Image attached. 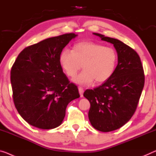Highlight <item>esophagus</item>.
<instances>
[{
	"label": "esophagus",
	"instance_id": "esophagus-1",
	"mask_svg": "<svg viewBox=\"0 0 156 156\" xmlns=\"http://www.w3.org/2000/svg\"><path fill=\"white\" fill-rule=\"evenodd\" d=\"M78 90H79V93H80V97H82L83 96V92H84V89H83V87H78Z\"/></svg>",
	"mask_w": 156,
	"mask_h": 156
}]
</instances>
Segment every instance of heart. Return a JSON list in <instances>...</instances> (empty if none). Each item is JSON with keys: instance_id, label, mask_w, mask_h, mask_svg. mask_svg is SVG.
<instances>
[{"instance_id": "1", "label": "heart", "mask_w": 156, "mask_h": 156, "mask_svg": "<svg viewBox=\"0 0 156 156\" xmlns=\"http://www.w3.org/2000/svg\"><path fill=\"white\" fill-rule=\"evenodd\" d=\"M62 70L73 78L80 69H84L73 79L80 85L103 83L113 75L118 62V54L114 48L92 41L74 44L73 50L64 48L59 55Z\"/></svg>"}]
</instances>
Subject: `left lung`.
Masks as SVG:
<instances>
[{"instance_id": "obj_1", "label": "left lung", "mask_w": 156, "mask_h": 156, "mask_svg": "<svg viewBox=\"0 0 156 156\" xmlns=\"http://www.w3.org/2000/svg\"><path fill=\"white\" fill-rule=\"evenodd\" d=\"M101 40L113 44L118 62L113 75L94 90H86L83 96L89 100V120L99 131L119 129L135 112L142 92L145 76L140 57L134 49L115 38L94 33Z\"/></svg>"}]
</instances>
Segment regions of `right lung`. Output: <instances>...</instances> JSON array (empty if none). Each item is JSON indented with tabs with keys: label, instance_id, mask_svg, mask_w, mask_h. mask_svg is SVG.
Listing matches in <instances>:
<instances>
[{
	"label": "right lung",
	"instance_id": "right-lung-1",
	"mask_svg": "<svg viewBox=\"0 0 156 156\" xmlns=\"http://www.w3.org/2000/svg\"><path fill=\"white\" fill-rule=\"evenodd\" d=\"M73 33L43 40L25 48L10 71L15 108L24 120L43 129L62 124L69 102L80 97L77 85L62 70L60 53Z\"/></svg>",
	"mask_w": 156,
	"mask_h": 156
}]
</instances>
